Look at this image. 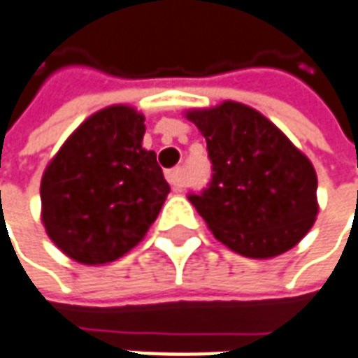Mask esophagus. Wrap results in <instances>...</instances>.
I'll return each instance as SVG.
<instances>
[{
    "instance_id": "esophagus-1",
    "label": "esophagus",
    "mask_w": 358,
    "mask_h": 358,
    "mask_svg": "<svg viewBox=\"0 0 358 358\" xmlns=\"http://www.w3.org/2000/svg\"><path fill=\"white\" fill-rule=\"evenodd\" d=\"M166 180L169 184L174 189H182L184 188V170L182 169H172L166 172Z\"/></svg>"
}]
</instances>
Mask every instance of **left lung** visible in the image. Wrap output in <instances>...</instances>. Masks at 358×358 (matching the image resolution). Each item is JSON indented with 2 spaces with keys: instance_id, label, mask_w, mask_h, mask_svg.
<instances>
[{
  "instance_id": "left-lung-1",
  "label": "left lung",
  "mask_w": 358,
  "mask_h": 358,
  "mask_svg": "<svg viewBox=\"0 0 358 358\" xmlns=\"http://www.w3.org/2000/svg\"><path fill=\"white\" fill-rule=\"evenodd\" d=\"M208 143L211 180L188 199L215 239L250 259L292 249L317 215L312 162L259 111L225 101L189 111Z\"/></svg>"
}]
</instances>
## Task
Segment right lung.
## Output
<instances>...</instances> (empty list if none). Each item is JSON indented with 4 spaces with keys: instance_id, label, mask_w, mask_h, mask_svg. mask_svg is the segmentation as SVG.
I'll use <instances>...</instances> for the list:
<instances>
[{
    "instance_id": "obj_1",
    "label": "right lung",
    "mask_w": 358,
    "mask_h": 358,
    "mask_svg": "<svg viewBox=\"0 0 358 358\" xmlns=\"http://www.w3.org/2000/svg\"><path fill=\"white\" fill-rule=\"evenodd\" d=\"M145 119L125 106L101 109L70 135L41 182L43 223L70 259L106 264L147 235L170 186L155 150L143 148Z\"/></svg>"
}]
</instances>
